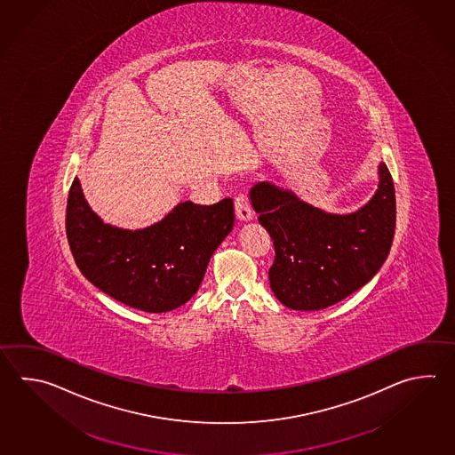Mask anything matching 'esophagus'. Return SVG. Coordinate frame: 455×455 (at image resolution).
Instances as JSON below:
<instances>
[{
	"label": "esophagus",
	"mask_w": 455,
	"mask_h": 455,
	"mask_svg": "<svg viewBox=\"0 0 455 455\" xmlns=\"http://www.w3.org/2000/svg\"><path fill=\"white\" fill-rule=\"evenodd\" d=\"M235 212H236V217L243 220V222H248V220L254 217V212H252V207H251L250 199H248L246 193H240V195L235 197Z\"/></svg>",
	"instance_id": "esophagus-1"
}]
</instances>
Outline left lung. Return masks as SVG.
I'll list each match as a JSON object with an SVG mask.
<instances>
[{
    "label": "left lung",
    "instance_id": "1",
    "mask_svg": "<svg viewBox=\"0 0 455 455\" xmlns=\"http://www.w3.org/2000/svg\"><path fill=\"white\" fill-rule=\"evenodd\" d=\"M258 220L274 240L270 288L298 311L332 307L371 280L395 232V191L386 164L371 201L356 212L327 213L262 181L250 191Z\"/></svg>",
    "mask_w": 455,
    "mask_h": 455
}]
</instances>
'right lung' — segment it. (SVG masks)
<instances>
[{"mask_svg":"<svg viewBox=\"0 0 455 455\" xmlns=\"http://www.w3.org/2000/svg\"><path fill=\"white\" fill-rule=\"evenodd\" d=\"M233 222L232 197H225L212 205L180 203L148 228L123 230L93 212L77 178L66 205V236L84 277L146 313H167L195 295Z\"/></svg>","mask_w":455,"mask_h":455,"instance_id":"1","label":"right lung"}]
</instances>
